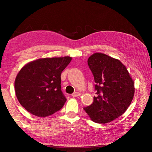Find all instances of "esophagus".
Instances as JSON below:
<instances>
[{
  "label": "esophagus",
  "instance_id": "obj_1",
  "mask_svg": "<svg viewBox=\"0 0 152 152\" xmlns=\"http://www.w3.org/2000/svg\"><path fill=\"white\" fill-rule=\"evenodd\" d=\"M80 94L79 93V92H74L73 94H72V96L73 97H77V96H80Z\"/></svg>",
  "mask_w": 152,
  "mask_h": 152
}]
</instances>
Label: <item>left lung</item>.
Listing matches in <instances>:
<instances>
[{
	"label": "left lung",
	"instance_id": "1",
	"mask_svg": "<svg viewBox=\"0 0 152 152\" xmlns=\"http://www.w3.org/2000/svg\"><path fill=\"white\" fill-rule=\"evenodd\" d=\"M88 65L94 76L96 96L84 110L94 122L107 123L124 113L134 96V82L119 60L101 53L90 56Z\"/></svg>",
	"mask_w": 152,
	"mask_h": 152
}]
</instances>
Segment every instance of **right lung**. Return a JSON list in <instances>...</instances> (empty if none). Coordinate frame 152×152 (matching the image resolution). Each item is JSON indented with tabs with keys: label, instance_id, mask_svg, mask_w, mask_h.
Masks as SVG:
<instances>
[{
	"label": "right lung",
	"instance_id": "add662e5",
	"mask_svg": "<svg viewBox=\"0 0 152 152\" xmlns=\"http://www.w3.org/2000/svg\"><path fill=\"white\" fill-rule=\"evenodd\" d=\"M72 58H42L26 64L15 81L20 104L37 117H47L60 110L66 101L61 90V74Z\"/></svg>",
	"mask_w": 152,
	"mask_h": 152
}]
</instances>
